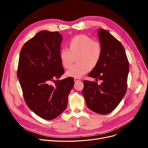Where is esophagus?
<instances>
[{
    "label": "esophagus",
    "instance_id": "1",
    "mask_svg": "<svg viewBox=\"0 0 148 148\" xmlns=\"http://www.w3.org/2000/svg\"><path fill=\"white\" fill-rule=\"evenodd\" d=\"M80 80H81V79L80 78H74V82H78Z\"/></svg>",
    "mask_w": 148,
    "mask_h": 148
}]
</instances>
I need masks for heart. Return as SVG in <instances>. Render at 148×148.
<instances>
[{"label": "heart", "instance_id": "1", "mask_svg": "<svg viewBox=\"0 0 148 148\" xmlns=\"http://www.w3.org/2000/svg\"><path fill=\"white\" fill-rule=\"evenodd\" d=\"M102 53V45L99 41L92 40L86 35H79L69 41L68 49H63L60 51L59 58L62 66L68 69L73 64V56L78 54L76 58L78 62L66 71V75L80 78L90 68H94L98 65Z\"/></svg>", "mask_w": 148, "mask_h": 148}]
</instances>
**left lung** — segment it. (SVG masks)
I'll return each mask as SVG.
<instances>
[{
	"mask_svg": "<svg viewBox=\"0 0 148 148\" xmlns=\"http://www.w3.org/2000/svg\"><path fill=\"white\" fill-rule=\"evenodd\" d=\"M98 35L103 48L98 65L88 74L101 80H84L83 95L87 107L100 114L112 112L125 96L127 89L129 63L123 45L108 31L99 29Z\"/></svg>",
	"mask_w": 148,
	"mask_h": 148,
	"instance_id": "8db88e82",
	"label": "left lung"
}]
</instances>
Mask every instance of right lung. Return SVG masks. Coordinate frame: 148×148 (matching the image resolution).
Here are the masks:
<instances>
[{
  "instance_id": "right-lung-1",
  "label": "right lung",
  "mask_w": 148,
  "mask_h": 148,
  "mask_svg": "<svg viewBox=\"0 0 148 148\" xmlns=\"http://www.w3.org/2000/svg\"><path fill=\"white\" fill-rule=\"evenodd\" d=\"M62 41L58 32L42 30L23 45L20 54L17 77L23 97L30 109L46 120L64 112L74 84L72 77L55 80L64 73L59 58Z\"/></svg>"
}]
</instances>
